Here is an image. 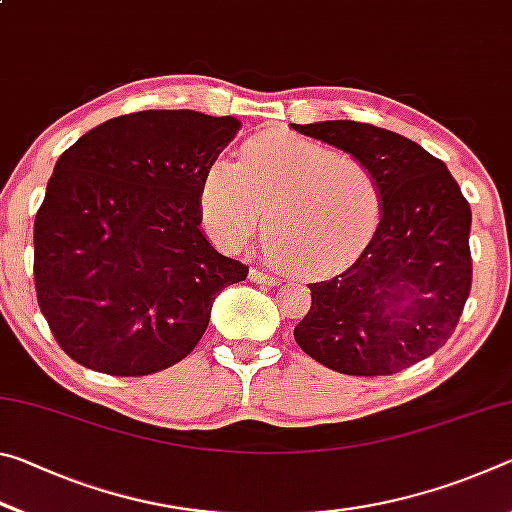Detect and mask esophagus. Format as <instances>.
Here are the masks:
<instances>
[{"label": "esophagus", "mask_w": 512, "mask_h": 512, "mask_svg": "<svg viewBox=\"0 0 512 512\" xmlns=\"http://www.w3.org/2000/svg\"><path fill=\"white\" fill-rule=\"evenodd\" d=\"M248 277L253 282H259V284H268V287H275V284H280V277H275V275H271V273H266V271H262V268H250V273H248Z\"/></svg>", "instance_id": "34e87169"}]
</instances>
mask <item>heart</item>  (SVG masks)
<instances>
[{"label": "heart", "mask_w": 512, "mask_h": 512, "mask_svg": "<svg viewBox=\"0 0 512 512\" xmlns=\"http://www.w3.org/2000/svg\"><path fill=\"white\" fill-rule=\"evenodd\" d=\"M205 228L237 248L262 223L266 250L298 275H325L361 255L381 219V189L366 164L323 142L266 131L239 164L214 160L201 183Z\"/></svg>", "instance_id": "heart-1"}]
</instances>
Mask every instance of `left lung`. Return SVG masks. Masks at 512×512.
Masks as SVG:
<instances>
[{"label": "left lung", "mask_w": 512, "mask_h": 512, "mask_svg": "<svg viewBox=\"0 0 512 512\" xmlns=\"http://www.w3.org/2000/svg\"><path fill=\"white\" fill-rule=\"evenodd\" d=\"M359 158L381 189V221L357 262L309 284L293 329L311 359L343 375H395L443 348L472 289V210L445 162L361 121L291 124Z\"/></svg>", "instance_id": "obj_1"}]
</instances>
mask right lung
<instances>
[{"mask_svg":"<svg viewBox=\"0 0 512 512\" xmlns=\"http://www.w3.org/2000/svg\"><path fill=\"white\" fill-rule=\"evenodd\" d=\"M239 128L235 117L142 110L60 155L33 223V280L69 359L144 377L196 348L214 298L248 275L198 228L205 171Z\"/></svg>","mask_w":512,"mask_h":512,"instance_id":"obj_1","label":"right lung"}]
</instances>
